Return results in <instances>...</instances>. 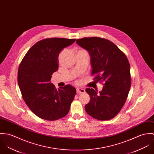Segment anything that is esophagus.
<instances>
[{
	"mask_svg": "<svg viewBox=\"0 0 154 154\" xmlns=\"http://www.w3.org/2000/svg\"><path fill=\"white\" fill-rule=\"evenodd\" d=\"M77 92L78 93H85V90L82 88H77Z\"/></svg>",
	"mask_w": 154,
	"mask_h": 154,
	"instance_id": "1",
	"label": "esophagus"
}]
</instances>
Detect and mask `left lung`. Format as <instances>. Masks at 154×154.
Returning a JSON list of instances; mask_svg holds the SVG:
<instances>
[{
  "label": "left lung",
  "instance_id": "8db88e82",
  "mask_svg": "<svg viewBox=\"0 0 154 154\" xmlns=\"http://www.w3.org/2000/svg\"><path fill=\"white\" fill-rule=\"evenodd\" d=\"M76 43L88 52L94 80L103 82L102 90L87 88L90 101L86 112L100 120H109L119 113L131 85L130 64L125 54L109 40L90 37L79 39Z\"/></svg>",
  "mask_w": 154,
  "mask_h": 154
}]
</instances>
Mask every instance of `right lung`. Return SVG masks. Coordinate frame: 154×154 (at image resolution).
Wrapping results in <instances>:
<instances>
[{"instance_id":"obj_1","label":"right lung","mask_w":154,"mask_h":154,"mask_svg":"<svg viewBox=\"0 0 154 154\" xmlns=\"http://www.w3.org/2000/svg\"><path fill=\"white\" fill-rule=\"evenodd\" d=\"M75 39L47 38L38 41L25 54L17 72V82L22 97L38 117L55 120L67 115L76 89L67 85L56 89L50 80L58 69L61 51Z\"/></svg>"}]
</instances>
